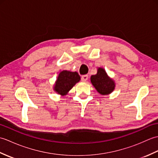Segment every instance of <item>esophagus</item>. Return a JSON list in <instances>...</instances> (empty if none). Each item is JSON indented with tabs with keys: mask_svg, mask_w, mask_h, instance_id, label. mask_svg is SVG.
I'll use <instances>...</instances> for the list:
<instances>
[{
	"mask_svg": "<svg viewBox=\"0 0 158 158\" xmlns=\"http://www.w3.org/2000/svg\"><path fill=\"white\" fill-rule=\"evenodd\" d=\"M88 79V75H83L81 77V81H86Z\"/></svg>",
	"mask_w": 158,
	"mask_h": 158,
	"instance_id": "34e87169",
	"label": "esophagus"
}]
</instances>
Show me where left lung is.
I'll use <instances>...</instances> for the list:
<instances>
[{"instance_id": "left-lung-1", "label": "left lung", "mask_w": 158, "mask_h": 158, "mask_svg": "<svg viewBox=\"0 0 158 158\" xmlns=\"http://www.w3.org/2000/svg\"><path fill=\"white\" fill-rule=\"evenodd\" d=\"M91 82L102 95L109 94L115 89V83L107 76L105 70L102 68H98L96 75L91 76Z\"/></svg>"}]
</instances>
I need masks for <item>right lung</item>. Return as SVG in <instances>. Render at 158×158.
<instances>
[{
  "label": "right lung",
  "mask_w": 158,
  "mask_h": 158,
  "mask_svg": "<svg viewBox=\"0 0 158 158\" xmlns=\"http://www.w3.org/2000/svg\"><path fill=\"white\" fill-rule=\"evenodd\" d=\"M80 81V76L77 72L63 70L59 74L56 82L54 90L59 94L66 95L67 92Z\"/></svg>",
  "instance_id": "1"
}]
</instances>
